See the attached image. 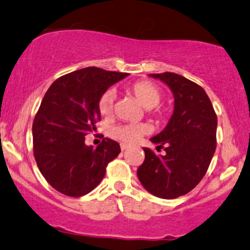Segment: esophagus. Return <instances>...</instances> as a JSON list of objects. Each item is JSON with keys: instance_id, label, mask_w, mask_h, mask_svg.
Listing matches in <instances>:
<instances>
[{"instance_id": "1", "label": "esophagus", "mask_w": 250, "mask_h": 250, "mask_svg": "<svg viewBox=\"0 0 250 250\" xmlns=\"http://www.w3.org/2000/svg\"><path fill=\"white\" fill-rule=\"evenodd\" d=\"M127 147H128L127 144H125V143H122V144H120V149H122V151H125V150L127 149Z\"/></svg>"}]
</instances>
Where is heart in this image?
I'll use <instances>...</instances> for the list:
<instances>
[{
  "instance_id": "b5f03b06",
  "label": "heart",
  "mask_w": 250,
  "mask_h": 250,
  "mask_svg": "<svg viewBox=\"0 0 250 250\" xmlns=\"http://www.w3.org/2000/svg\"><path fill=\"white\" fill-rule=\"evenodd\" d=\"M128 90L149 112L154 111V108H156L160 104L161 99H162V93H161L160 88L150 81H139L133 83L128 88ZM114 99V93L112 90H107L100 96L98 108L99 113L103 117L107 118L112 114ZM147 132H149V126L143 124V123H139V124H119L112 126L109 135L112 136V138L123 142V143L132 144Z\"/></svg>"
}]
</instances>
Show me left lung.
<instances>
[{
  "mask_svg": "<svg viewBox=\"0 0 250 250\" xmlns=\"http://www.w3.org/2000/svg\"><path fill=\"white\" fill-rule=\"evenodd\" d=\"M174 95V112L165 130L150 141L165 146V155L144 147L146 160L137 169L143 187L155 197L175 199L187 194L206 174L216 150L217 115L205 90L174 72L150 74Z\"/></svg>",
  "mask_w": 250,
  "mask_h": 250,
  "instance_id": "obj_1",
  "label": "left lung"
}]
</instances>
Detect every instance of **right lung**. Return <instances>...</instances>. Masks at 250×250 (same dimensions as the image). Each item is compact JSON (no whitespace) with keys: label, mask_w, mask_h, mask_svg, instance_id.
Here are the masks:
<instances>
[{"label":"right lung","mask_w":250,"mask_h":250,"mask_svg":"<svg viewBox=\"0 0 250 250\" xmlns=\"http://www.w3.org/2000/svg\"><path fill=\"white\" fill-rule=\"evenodd\" d=\"M127 75L88 66L60 77L47 89L32 126L33 152L40 173L58 192L69 197L89 193L119 155L115 141L104 138L93 147L85 146L84 137L101 118L100 96Z\"/></svg>","instance_id":"obj_1"}]
</instances>
